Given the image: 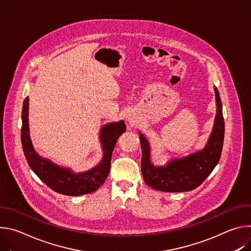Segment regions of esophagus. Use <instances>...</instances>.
<instances>
[{
    "label": "esophagus",
    "instance_id": "34e87169",
    "mask_svg": "<svg viewBox=\"0 0 251 251\" xmlns=\"http://www.w3.org/2000/svg\"><path fill=\"white\" fill-rule=\"evenodd\" d=\"M128 121H129L130 123H132V119H131V118H128Z\"/></svg>",
    "mask_w": 251,
    "mask_h": 251
}]
</instances>
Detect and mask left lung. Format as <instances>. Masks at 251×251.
<instances>
[{
	"label": "left lung",
	"mask_w": 251,
	"mask_h": 251,
	"mask_svg": "<svg viewBox=\"0 0 251 251\" xmlns=\"http://www.w3.org/2000/svg\"><path fill=\"white\" fill-rule=\"evenodd\" d=\"M217 101V116L213 129L205 147L181 159H173L166 166H154L150 159V145L147 139L140 135L142 148L141 170L145 183L158 191L180 193L192 191L202 184L221 159L224 138L225 120L223 104L217 87H214Z\"/></svg>",
	"instance_id": "1"
}]
</instances>
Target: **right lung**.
<instances>
[{
  "label": "right lung",
  "instance_id": "add662e5",
  "mask_svg": "<svg viewBox=\"0 0 251 251\" xmlns=\"http://www.w3.org/2000/svg\"><path fill=\"white\" fill-rule=\"evenodd\" d=\"M22 145L30 169L51 190L65 196H81L95 192L106 180L110 171L111 156L117 139L126 131L124 121L109 123L101 128L100 142L103 148L101 162L91 170L74 173L61 168L34 151L28 131V97L24 100L22 111Z\"/></svg>",
  "mask_w": 251,
  "mask_h": 251
}]
</instances>
